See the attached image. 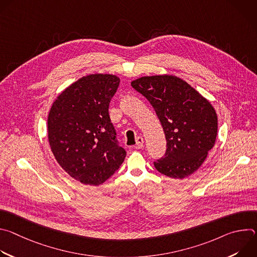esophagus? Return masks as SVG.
Returning <instances> with one entry per match:
<instances>
[{"label": "esophagus", "mask_w": 257, "mask_h": 257, "mask_svg": "<svg viewBox=\"0 0 257 257\" xmlns=\"http://www.w3.org/2000/svg\"><path fill=\"white\" fill-rule=\"evenodd\" d=\"M143 145H144V140H143V138H142L141 136L137 137V139H136V144H135V149H136V150H141V149L143 148Z\"/></svg>", "instance_id": "esophagus-1"}]
</instances>
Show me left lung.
Returning <instances> with one entry per match:
<instances>
[{
  "label": "left lung",
  "mask_w": 257,
  "mask_h": 257,
  "mask_svg": "<svg viewBox=\"0 0 257 257\" xmlns=\"http://www.w3.org/2000/svg\"><path fill=\"white\" fill-rule=\"evenodd\" d=\"M131 85L152 103L165 132L167 151L154 163L156 169L174 179L193 174L215 142L217 116L211 103L173 75L144 76Z\"/></svg>",
  "instance_id": "1"
}]
</instances>
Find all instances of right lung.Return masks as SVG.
<instances>
[{
    "mask_svg": "<svg viewBox=\"0 0 257 257\" xmlns=\"http://www.w3.org/2000/svg\"><path fill=\"white\" fill-rule=\"evenodd\" d=\"M119 83L112 74L84 76L57 97L49 113L51 150L65 172L82 184H102L125 160L108 115Z\"/></svg>",
    "mask_w": 257,
    "mask_h": 257,
    "instance_id": "add662e5",
    "label": "right lung"
}]
</instances>
